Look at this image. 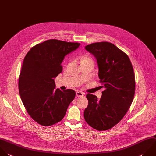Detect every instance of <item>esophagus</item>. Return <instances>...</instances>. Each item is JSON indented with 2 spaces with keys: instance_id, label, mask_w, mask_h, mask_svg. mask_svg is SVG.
Here are the masks:
<instances>
[{
  "instance_id": "34e87169",
  "label": "esophagus",
  "mask_w": 156,
  "mask_h": 156,
  "mask_svg": "<svg viewBox=\"0 0 156 156\" xmlns=\"http://www.w3.org/2000/svg\"><path fill=\"white\" fill-rule=\"evenodd\" d=\"M84 94H85L84 93L81 92V91H78L76 92V96H77V97H82V96H83Z\"/></svg>"
}]
</instances>
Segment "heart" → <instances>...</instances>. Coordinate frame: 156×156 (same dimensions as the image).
<instances>
[{
	"mask_svg": "<svg viewBox=\"0 0 156 156\" xmlns=\"http://www.w3.org/2000/svg\"><path fill=\"white\" fill-rule=\"evenodd\" d=\"M82 62H90L91 63L93 64V62L92 60V59L88 57H85L82 60Z\"/></svg>",
	"mask_w": 156,
	"mask_h": 156,
	"instance_id": "1",
	"label": "heart"
}]
</instances>
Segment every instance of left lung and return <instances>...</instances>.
Wrapping results in <instances>:
<instances>
[{
	"label": "left lung",
	"instance_id": "obj_1",
	"mask_svg": "<svg viewBox=\"0 0 156 156\" xmlns=\"http://www.w3.org/2000/svg\"><path fill=\"white\" fill-rule=\"evenodd\" d=\"M85 49L97 60L98 76L105 90L100 99L86 96L88 104L84 111L85 121L98 130H107L118 124L127 113L135 94V81L129 57L108 42L92 43Z\"/></svg>",
	"mask_w": 156,
	"mask_h": 156
}]
</instances>
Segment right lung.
<instances>
[{"label": "right lung", "instance_id": "1", "mask_svg": "<svg viewBox=\"0 0 156 156\" xmlns=\"http://www.w3.org/2000/svg\"><path fill=\"white\" fill-rule=\"evenodd\" d=\"M80 43L49 40L34 46L26 54L19 79V91L31 118L49 126L60 122L73 101L76 92L54 89V79L62 73L65 57Z\"/></svg>", "mask_w": 156, "mask_h": 156}]
</instances>
